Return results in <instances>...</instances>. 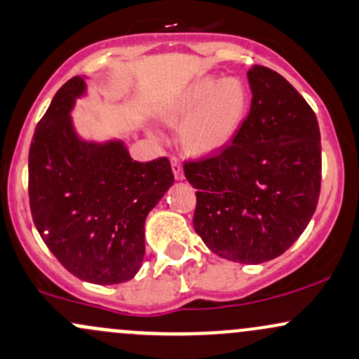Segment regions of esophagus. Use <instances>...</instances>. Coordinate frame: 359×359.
<instances>
[{
  "label": "esophagus",
  "instance_id": "34e87169",
  "mask_svg": "<svg viewBox=\"0 0 359 359\" xmlns=\"http://www.w3.org/2000/svg\"><path fill=\"white\" fill-rule=\"evenodd\" d=\"M170 163H172V170H173V175H175V179L182 180L184 179V172H182V163H180L179 158L172 156Z\"/></svg>",
  "mask_w": 359,
  "mask_h": 359
}]
</instances>
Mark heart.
<instances>
[{
	"label": "heart",
	"instance_id": "heart-1",
	"mask_svg": "<svg viewBox=\"0 0 359 359\" xmlns=\"http://www.w3.org/2000/svg\"><path fill=\"white\" fill-rule=\"evenodd\" d=\"M248 110V93L237 79L203 77L173 103L172 116L185 120L182 142L192 153L224 148L233 137Z\"/></svg>",
	"mask_w": 359,
	"mask_h": 359
}]
</instances>
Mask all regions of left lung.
<instances>
[{"mask_svg":"<svg viewBox=\"0 0 359 359\" xmlns=\"http://www.w3.org/2000/svg\"><path fill=\"white\" fill-rule=\"evenodd\" d=\"M251 110L232 142L184 161L196 189L192 224L215 255L263 263L296 243L315 213L322 186V146L315 111L266 67L248 70Z\"/></svg>","mask_w":359,"mask_h":359,"instance_id":"8db88e82","label":"left lung"}]
</instances>
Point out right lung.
<instances>
[{
	"label": "right lung",
	"instance_id": "obj_1",
	"mask_svg": "<svg viewBox=\"0 0 359 359\" xmlns=\"http://www.w3.org/2000/svg\"><path fill=\"white\" fill-rule=\"evenodd\" d=\"M84 90V79L72 77L37 123L29 149L30 213L44 244L72 275L120 284L141 266L146 217L173 184V173L165 156L141 163L118 141H81L70 110Z\"/></svg>",
	"mask_w": 359,
	"mask_h": 359
}]
</instances>
